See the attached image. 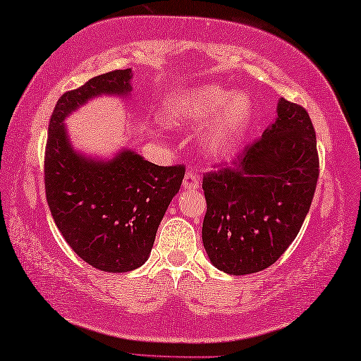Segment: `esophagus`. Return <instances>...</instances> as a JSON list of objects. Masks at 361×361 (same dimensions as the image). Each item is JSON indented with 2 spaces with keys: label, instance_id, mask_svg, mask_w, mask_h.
Segmentation results:
<instances>
[{
  "label": "esophagus",
  "instance_id": "obj_1",
  "mask_svg": "<svg viewBox=\"0 0 361 361\" xmlns=\"http://www.w3.org/2000/svg\"><path fill=\"white\" fill-rule=\"evenodd\" d=\"M182 185H183V188H187V190H197V188H200V185H201L200 176H197L193 171H188L185 176H183Z\"/></svg>",
  "mask_w": 361,
  "mask_h": 361
}]
</instances>
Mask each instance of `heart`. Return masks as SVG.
Segmentation results:
<instances>
[{"label":"heart","instance_id":"b5f03b06","mask_svg":"<svg viewBox=\"0 0 361 361\" xmlns=\"http://www.w3.org/2000/svg\"><path fill=\"white\" fill-rule=\"evenodd\" d=\"M252 101L246 93H233L219 85L207 84L174 98L166 107V118L173 123H201L213 118L204 145L213 156L235 151L252 120Z\"/></svg>","mask_w":361,"mask_h":361}]
</instances>
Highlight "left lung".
<instances>
[{
  "label": "left lung",
  "mask_w": 361,
  "mask_h": 361,
  "mask_svg": "<svg viewBox=\"0 0 361 361\" xmlns=\"http://www.w3.org/2000/svg\"><path fill=\"white\" fill-rule=\"evenodd\" d=\"M318 178L310 116L281 98L276 121L232 166L204 174L202 243L210 262L233 276L271 267L302 227Z\"/></svg>",
  "instance_id": "8db88e82"
}]
</instances>
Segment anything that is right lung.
Here are the masks:
<instances>
[{"label":"right lung","instance_id":"add662e5","mask_svg":"<svg viewBox=\"0 0 361 361\" xmlns=\"http://www.w3.org/2000/svg\"><path fill=\"white\" fill-rule=\"evenodd\" d=\"M132 70L87 80L59 98L48 128L45 190L51 215L80 259L106 273H128L148 260L157 227L180 188L185 166H159L124 149L110 160L76 152L63 120L99 94L126 97Z\"/></svg>","mask_w":361,"mask_h":361}]
</instances>
